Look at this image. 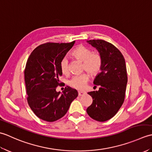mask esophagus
<instances>
[{"label": "esophagus", "mask_w": 152, "mask_h": 152, "mask_svg": "<svg viewBox=\"0 0 152 152\" xmlns=\"http://www.w3.org/2000/svg\"><path fill=\"white\" fill-rule=\"evenodd\" d=\"M85 94V93L84 92H83V91H78V95L79 96H82V95H83Z\"/></svg>", "instance_id": "obj_1"}]
</instances>
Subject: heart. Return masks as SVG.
I'll use <instances>...</instances> for the list:
<instances>
[{
    "label": "heart",
    "mask_w": 152,
    "mask_h": 152,
    "mask_svg": "<svg viewBox=\"0 0 152 152\" xmlns=\"http://www.w3.org/2000/svg\"><path fill=\"white\" fill-rule=\"evenodd\" d=\"M72 56L83 62V68L91 75H96L101 70L102 63V57L99 53H92L90 48L80 45L72 51ZM60 69L64 75L69 74L68 60L66 57L61 59ZM88 81L89 76L86 73H82L74 76L69 81V85L75 89L82 90L85 89Z\"/></svg>",
    "instance_id": "heart-1"
}]
</instances>
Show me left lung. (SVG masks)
<instances>
[{"label":"left lung","mask_w":152,"mask_h":152,"mask_svg":"<svg viewBox=\"0 0 152 152\" xmlns=\"http://www.w3.org/2000/svg\"><path fill=\"white\" fill-rule=\"evenodd\" d=\"M87 42L98 51L102 63L101 72L93 81L99 89L88 93L93 102L86 111L95 120L106 121L114 117L124 102L127 83L125 61L120 51L108 42L90 40Z\"/></svg>","instance_id":"8db88e82"}]
</instances>
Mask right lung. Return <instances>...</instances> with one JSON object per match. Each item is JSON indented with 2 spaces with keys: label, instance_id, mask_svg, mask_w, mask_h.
<instances>
[{
  "label": "right lung",
  "instance_id": "obj_1",
  "mask_svg": "<svg viewBox=\"0 0 152 152\" xmlns=\"http://www.w3.org/2000/svg\"><path fill=\"white\" fill-rule=\"evenodd\" d=\"M74 43L42 44L28 58L24 71L27 102L35 115L44 121L53 122L63 117L78 95L69 86L63 93L56 91L63 74L60 62Z\"/></svg>",
  "mask_w": 152,
  "mask_h": 152
}]
</instances>
